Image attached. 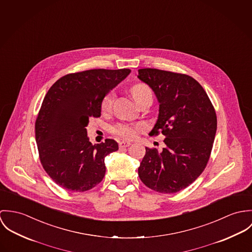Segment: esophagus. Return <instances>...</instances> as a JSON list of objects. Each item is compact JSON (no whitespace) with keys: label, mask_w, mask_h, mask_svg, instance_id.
I'll return each mask as SVG.
<instances>
[{"label":"esophagus","mask_w":252,"mask_h":252,"mask_svg":"<svg viewBox=\"0 0 252 252\" xmlns=\"http://www.w3.org/2000/svg\"><path fill=\"white\" fill-rule=\"evenodd\" d=\"M130 145H131V143L128 142V141H122V142L119 143V147L120 148H126V147H128Z\"/></svg>","instance_id":"esophagus-1"}]
</instances>
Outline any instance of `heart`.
<instances>
[{
    "label": "heart",
    "instance_id": "heart-1",
    "mask_svg": "<svg viewBox=\"0 0 252 252\" xmlns=\"http://www.w3.org/2000/svg\"><path fill=\"white\" fill-rule=\"evenodd\" d=\"M151 93L150 88L144 83H137L133 85L130 88V94L134 100L138 103L140 99H142L143 96H145L147 94ZM115 94L113 92L108 93L105 94L101 101V110L103 112H109L112 109L113 102H114ZM141 125H130V124H118L113 127V132L120 137L126 138V139H131L136 136L140 129H142Z\"/></svg>",
    "mask_w": 252,
    "mask_h": 252
}]
</instances>
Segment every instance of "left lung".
I'll list each match as a JSON object with an SVG mask.
<instances>
[{
  "label": "left lung",
  "instance_id": "left-lung-1",
  "mask_svg": "<svg viewBox=\"0 0 252 252\" xmlns=\"http://www.w3.org/2000/svg\"><path fill=\"white\" fill-rule=\"evenodd\" d=\"M159 102L158 121L150 135L165 136L161 153L146 148L140 180L160 193H175L201 175L209 161L217 132V114L194 78L157 68H141L138 76Z\"/></svg>",
  "mask_w": 252,
  "mask_h": 252
}]
</instances>
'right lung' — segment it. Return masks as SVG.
Here are the masks:
<instances>
[{
    "label": "right lung",
    "mask_w": 252,
    "mask_h": 252,
    "mask_svg": "<svg viewBox=\"0 0 252 252\" xmlns=\"http://www.w3.org/2000/svg\"><path fill=\"white\" fill-rule=\"evenodd\" d=\"M130 69H90L61 77L47 92L35 121V141L42 167L61 188L86 191L105 175L104 158L119 149L106 139L93 145L86 126L100 117L101 101Z\"/></svg>",
    "instance_id": "add662e5"
}]
</instances>
